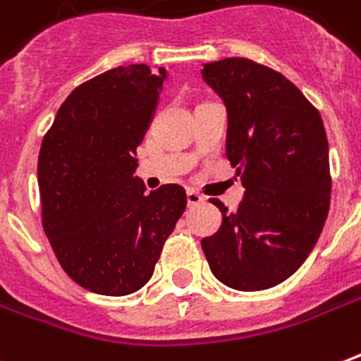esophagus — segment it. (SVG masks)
I'll list each match as a JSON object with an SVG mask.
<instances>
[{
	"label": "esophagus",
	"instance_id": "obj_1",
	"mask_svg": "<svg viewBox=\"0 0 361 361\" xmlns=\"http://www.w3.org/2000/svg\"><path fill=\"white\" fill-rule=\"evenodd\" d=\"M199 203H203V195H199L195 189H188V205H199Z\"/></svg>",
	"mask_w": 361,
	"mask_h": 361
}]
</instances>
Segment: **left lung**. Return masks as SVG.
<instances>
[{"instance_id": "8db88e82", "label": "left lung", "mask_w": 361, "mask_h": 361, "mask_svg": "<svg viewBox=\"0 0 361 361\" xmlns=\"http://www.w3.org/2000/svg\"><path fill=\"white\" fill-rule=\"evenodd\" d=\"M201 74L224 102L226 158L246 189L236 213L213 199L223 224L201 248L224 286L269 289L301 268L329 215L324 125L299 87L254 60L224 58Z\"/></svg>"}]
</instances>
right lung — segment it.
<instances>
[{"instance_id": "obj_1", "label": "right lung", "mask_w": 361, "mask_h": 361, "mask_svg": "<svg viewBox=\"0 0 361 361\" xmlns=\"http://www.w3.org/2000/svg\"><path fill=\"white\" fill-rule=\"evenodd\" d=\"M166 78L146 64L95 75L68 95L42 138V228L62 269L93 293L145 286L188 205L178 183L148 193L135 176Z\"/></svg>"}]
</instances>
